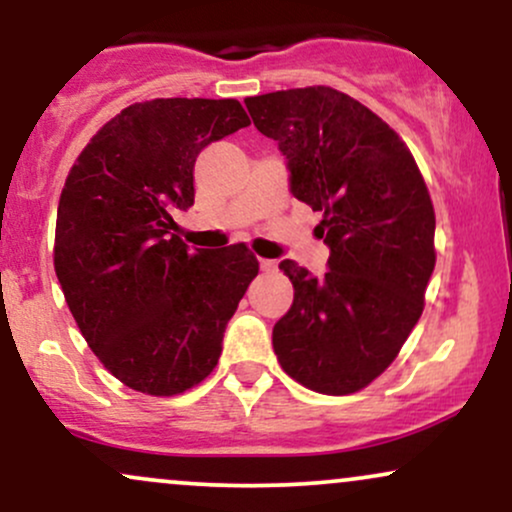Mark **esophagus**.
Listing matches in <instances>:
<instances>
[{"mask_svg": "<svg viewBox=\"0 0 512 512\" xmlns=\"http://www.w3.org/2000/svg\"><path fill=\"white\" fill-rule=\"evenodd\" d=\"M260 269H262V272H274L276 262L274 260H260Z\"/></svg>", "mask_w": 512, "mask_h": 512, "instance_id": "obj_1", "label": "esophagus"}]
</instances>
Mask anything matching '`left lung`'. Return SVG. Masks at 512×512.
Returning a JSON list of instances; mask_svg holds the SVG:
<instances>
[{
  "mask_svg": "<svg viewBox=\"0 0 512 512\" xmlns=\"http://www.w3.org/2000/svg\"><path fill=\"white\" fill-rule=\"evenodd\" d=\"M264 137L279 144L289 190L320 211L327 272L293 260L291 310L272 344L293 380L349 395L395 361L424 310L436 267V214L414 156L366 105L330 86L245 98Z\"/></svg>",
  "mask_w": 512,
  "mask_h": 512,
  "instance_id": "8db88e82",
  "label": "left lung"
}]
</instances>
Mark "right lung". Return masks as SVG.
I'll return each mask as SVG.
<instances>
[{
  "label": "right lung",
  "mask_w": 512,
  "mask_h": 512,
  "mask_svg": "<svg viewBox=\"0 0 512 512\" xmlns=\"http://www.w3.org/2000/svg\"><path fill=\"white\" fill-rule=\"evenodd\" d=\"M248 125L233 98L134 103L64 182L55 233L64 298L93 354L144 395H180L207 378L260 269L245 245L192 252L173 233V211L195 204L197 156Z\"/></svg>",
  "instance_id": "obj_1"
}]
</instances>
